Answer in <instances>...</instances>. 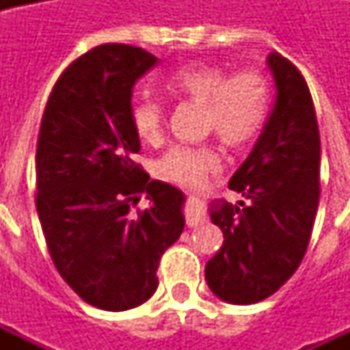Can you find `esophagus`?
<instances>
[{
	"label": "esophagus",
	"instance_id": "1",
	"mask_svg": "<svg viewBox=\"0 0 350 350\" xmlns=\"http://www.w3.org/2000/svg\"><path fill=\"white\" fill-rule=\"evenodd\" d=\"M191 208L187 212V225L189 227H198L204 221V212H202V200L197 195H189Z\"/></svg>",
	"mask_w": 350,
	"mask_h": 350
}]
</instances>
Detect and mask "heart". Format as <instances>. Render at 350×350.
Returning a JSON list of instances; mask_svg holds the SVG:
<instances>
[{
    "instance_id": "1",
    "label": "heart",
    "mask_w": 350,
    "mask_h": 350,
    "mask_svg": "<svg viewBox=\"0 0 350 350\" xmlns=\"http://www.w3.org/2000/svg\"><path fill=\"white\" fill-rule=\"evenodd\" d=\"M163 92L172 99H189L202 105L206 131H215L223 144L240 148L262 129L270 84L255 69H240L227 75L223 67L189 64L163 80ZM131 123L146 144H159L165 129V108L152 99L131 105ZM219 167V155L212 146L176 144L155 163V176L180 187H198L208 174Z\"/></svg>"
}]
</instances>
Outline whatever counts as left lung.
I'll return each instance as SVG.
<instances>
[{
    "label": "left lung",
    "instance_id": "left-lung-1",
    "mask_svg": "<svg viewBox=\"0 0 350 350\" xmlns=\"http://www.w3.org/2000/svg\"><path fill=\"white\" fill-rule=\"evenodd\" d=\"M275 103L257 144L228 187L250 202L210 206L223 245L206 264V283L228 304L250 306L288 281L308 250L321 193V137L311 93L286 57H266Z\"/></svg>",
    "mask_w": 350,
    "mask_h": 350
}]
</instances>
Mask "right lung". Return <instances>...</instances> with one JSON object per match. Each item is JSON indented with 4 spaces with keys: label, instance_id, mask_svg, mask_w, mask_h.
<instances>
[{
    "label": "right lung",
    "instance_id": "add662e5",
    "mask_svg": "<svg viewBox=\"0 0 350 350\" xmlns=\"http://www.w3.org/2000/svg\"><path fill=\"white\" fill-rule=\"evenodd\" d=\"M157 64L137 46L100 44L65 69L42 114L35 204L49 253L65 283L105 311L152 298L159 258L185 225V195L133 161V86ZM142 192L150 206L133 213Z\"/></svg>",
    "mask_w": 350,
    "mask_h": 350
}]
</instances>
